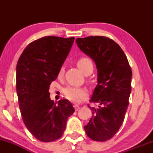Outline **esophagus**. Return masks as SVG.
Listing matches in <instances>:
<instances>
[{
  "label": "esophagus",
  "mask_w": 153,
  "mask_h": 153,
  "mask_svg": "<svg viewBox=\"0 0 153 153\" xmlns=\"http://www.w3.org/2000/svg\"><path fill=\"white\" fill-rule=\"evenodd\" d=\"M74 108H75V111H78L79 109H80V106H79V105H78V104H75L74 105Z\"/></svg>",
  "instance_id": "obj_1"
}]
</instances>
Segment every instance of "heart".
Segmentation results:
<instances>
[{"label":"heart","mask_w":153,"mask_h":153,"mask_svg":"<svg viewBox=\"0 0 153 153\" xmlns=\"http://www.w3.org/2000/svg\"><path fill=\"white\" fill-rule=\"evenodd\" d=\"M77 65L79 69L85 75H88L92 73L94 70V65L90 58L87 57H82L77 60ZM64 68L61 67L59 68L57 77L61 78L64 74ZM64 95L67 99L73 102H79L82 99H85L88 96V91L83 88L76 87H67L64 90Z\"/></svg>","instance_id":"heart-1"}]
</instances>
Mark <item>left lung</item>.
I'll list each match as a JSON object with an SVG mask.
<instances>
[{
	"instance_id": "obj_1",
	"label": "left lung",
	"mask_w": 153,
	"mask_h": 153,
	"mask_svg": "<svg viewBox=\"0 0 153 153\" xmlns=\"http://www.w3.org/2000/svg\"><path fill=\"white\" fill-rule=\"evenodd\" d=\"M75 42L98 69V85L90 100L98 106L88 105L93 116L84 129L91 140L106 141L119 131L125 117L131 93V67L122 48L111 39L90 36Z\"/></svg>"
}]
</instances>
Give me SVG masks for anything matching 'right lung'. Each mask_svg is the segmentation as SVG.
<instances>
[{
    "label": "right lung",
    "mask_w": 153,
    "mask_h": 153,
    "mask_svg": "<svg viewBox=\"0 0 153 153\" xmlns=\"http://www.w3.org/2000/svg\"><path fill=\"white\" fill-rule=\"evenodd\" d=\"M74 37L48 36L35 40L23 51L16 65V92L24 124L39 141L61 137L68 119L74 113L67 99L50 98V85L57 77Z\"/></svg>",
    "instance_id": "add662e5"
}]
</instances>
